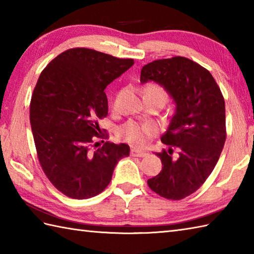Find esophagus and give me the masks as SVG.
<instances>
[{"label":"esophagus","mask_w":254,"mask_h":254,"mask_svg":"<svg viewBox=\"0 0 254 254\" xmlns=\"http://www.w3.org/2000/svg\"><path fill=\"white\" fill-rule=\"evenodd\" d=\"M146 155H147L146 153H143L141 150H137L134 148L131 149V156H133V157H145Z\"/></svg>","instance_id":"obj_1"}]
</instances>
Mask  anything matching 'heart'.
<instances>
[{
  "mask_svg": "<svg viewBox=\"0 0 254 254\" xmlns=\"http://www.w3.org/2000/svg\"><path fill=\"white\" fill-rule=\"evenodd\" d=\"M144 94H153L159 96L166 100L167 94L165 89L157 84H148L144 88ZM119 136L123 141L131 144L132 146L142 147L156 134V127L152 123H141L135 121H128L119 128Z\"/></svg>",
  "mask_w": 254,
  "mask_h": 254,
  "instance_id": "b5f03b06",
  "label": "heart"
}]
</instances>
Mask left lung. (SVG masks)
I'll return each instance as SVG.
<instances>
[{
    "label": "left lung",
    "mask_w": 254,
    "mask_h": 254,
    "mask_svg": "<svg viewBox=\"0 0 254 254\" xmlns=\"http://www.w3.org/2000/svg\"><path fill=\"white\" fill-rule=\"evenodd\" d=\"M147 80L164 86L176 102L168 130L161 136L168 149L156 153L164 166L147 185L158 195L178 201L195 192L219 159L227 135L224 96L206 68L183 57L144 65L141 82Z\"/></svg>",
    "instance_id": "obj_1"
}]
</instances>
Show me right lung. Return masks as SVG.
<instances>
[{
    "label": "right lung",
    "mask_w": 254,
    "mask_h": 254,
    "mask_svg": "<svg viewBox=\"0 0 254 254\" xmlns=\"http://www.w3.org/2000/svg\"><path fill=\"white\" fill-rule=\"evenodd\" d=\"M133 64V59L73 48L53 59L38 78L29 106L37 157L64 195H98L118 161L130 155L127 144L95 139L106 137L98 124L108 115L106 87Z\"/></svg>",
    "instance_id": "obj_1"
}]
</instances>
